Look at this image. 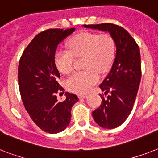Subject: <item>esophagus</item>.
<instances>
[{
    "label": "esophagus",
    "mask_w": 158,
    "mask_h": 158,
    "mask_svg": "<svg viewBox=\"0 0 158 158\" xmlns=\"http://www.w3.org/2000/svg\"><path fill=\"white\" fill-rule=\"evenodd\" d=\"M79 99H84L87 98V95H85V94H80V95H79Z\"/></svg>",
    "instance_id": "1"
}]
</instances>
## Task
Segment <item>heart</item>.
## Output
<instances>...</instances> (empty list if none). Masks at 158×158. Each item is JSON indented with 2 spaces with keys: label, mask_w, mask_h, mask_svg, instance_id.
Masks as SVG:
<instances>
[{
  "label": "heart",
  "mask_w": 158,
  "mask_h": 158,
  "mask_svg": "<svg viewBox=\"0 0 158 158\" xmlns=\"http://www.w3.org/2000/svg\"><path fill=\"white\" fill-rule=\"evenodd\" d=\"M68 49L56 52L54 62L62 74H69L73 69L74 56H84L82 71L74 72L66 80L67 89L76 94H86L98 83L99 74L109 70L115 56V41L108 34L81 33L68 42Z\"/></svg>",
  "instance_id": "1"
}]
</instances>
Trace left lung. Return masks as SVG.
I'll return each instance as SVG.
<instances>
[{
  "mask_svg": "<svg viewBox=\"0 0 158 158\" xmlns=\"http://www.w3.org/2000/svg\"><path fill=\"white\" fill-rule=\"evenodd\" d=\"M84 27L107 32L115 41V59L107 76L99 86L107 97L105 98L101 95V106L93 111V117L99 126L114 129L125 122L135 102L141 79L139 48L120 26L107 23Z\"/></svg>",
  "mask_w": 158,
  "mask_h": 158,
  "instance_id": "left-lung-1",
  "label": "left lung"
}]
</instances>
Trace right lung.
<instances>
[{"label":"right lung","mask_w":158,"mask_h":158,"mask_svg":"<svg viewBox=\"0 0 158 158\" xmlns=\"http://www.w3.org/2000/svg\"><path fill=\"white\" fill-rule=\"evenodd\" d=\"M75 28H55L38 33L22 54L18 69L21 98L33 121L49 134L61 132L69 125L71 108L79 101L75 94L65 93V100H57L60 73L54 62L57 46ZM64 93V92H63Z\"/></svg>","instance_id":"add662e5"}]
</instances>
